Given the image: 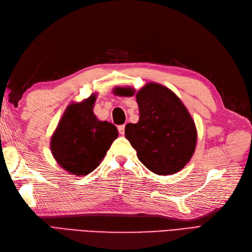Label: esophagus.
Wrapping results in <instances>:
<instances>
[{"mask_svg": "<svg viewBox=\"0 0 252 252\" xmlns=\"http://www.w3.org/2000/svg\"><path fill=\"white\" fill-rule=\"evenodd\" d=\"M125 128H126V126H118V131H119L120 135H124L125 134Z\"/></svg>", "mask_w": 252, "mask_h": 252, "instance_id": "esophagus-1", "label": "esophagus"}]
</instances>
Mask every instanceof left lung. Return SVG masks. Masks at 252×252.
<instances>
[{
    "label": "left lung",
    "mask_w": 252,
    "mask_h": 252,
    "mask_svg": "<svg viewBox=\"0 0 252 252\" xmlns=\"http://www.w3.org/2000/svg\"><path fill=\"white\" fill-rule=\"evenodd\" d=\"M113 93L136 96L139 120L127 124L125 132L140 162L158 176L183 169L196 150L197 128L181 99L154 82L147 83L138 92L131 87H115Z\"/></svg>",
    "instance_id": "left-lung-1"
}]
</instances>
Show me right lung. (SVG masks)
<instances>
[{
    "label": "right lung",
    "instance_id": "right-lung-1",
    "mask_svg": "<svg viewBox=\"0 0 252 252\" xmlns=\"http://www.w3.org/2000/svg\"><path fill=\"white\" fill-rule=\"evenodd\" d=\"M95 99L94 93L81 102L70 103L51 136L53 158L71 175L81 177L94 171L118 137L117 127L94 114Z\"/></svg>",
    "mask_w": 252,
    "mask_h": 252
}]
</instances>
